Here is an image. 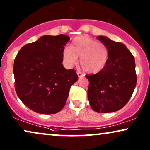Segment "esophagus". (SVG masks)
<instances>
[{"mask_svg": "<svg viewBox=\"0 0 150 150\" xmlns=\"http://www.w3.org/2000/svg\"><path fill=\"white\" fill-rule=\"evenodd\" d=\"M77 76H78V77H84V74L80 73V72H79V71L77 72Z\"/></svg>", "mask_w": 150, "mask_h": 150, "instance_id": "34e87169", "label": "esophagus"}]
</instances>
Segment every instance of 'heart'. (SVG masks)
<instances>
[{"mask_svg": "<svg viewBox=\"0 0 150 150\" xmlns=\"http://www.w3.org/2000/svg\"><path fill=\"white\" fill-rule=\"evenodd\" d=\"M109 56L107 45L87 36L75 37L71 47H65L62 52V57L66 66H71L76 64L79 57L82 69L91 74L99 73L105 67Z\"/></svg>", "mask_w": 150, "mask_h": 150, "instance_id": "1", "label": "heart"}]
</instances>
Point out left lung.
<instances>
[{
  "instance_id": "1",
  "label": "left lung",
  "mask_w": 150,
  "mask_h": 150,
  "mask_svg": "<svg viewBox=\"0 0 150 150\" xmlns=\"http://www.w3.org/2000/svg\"><path fill=\"white\" fill-rule=\"evenodd\" d=\"M97 39L107 45L109 56L101 71L86 75L89 81V104L96 112H115L127 103L136 87L135 59L123 43L105 36H98Z\"/></svg>"
}]
</instances>
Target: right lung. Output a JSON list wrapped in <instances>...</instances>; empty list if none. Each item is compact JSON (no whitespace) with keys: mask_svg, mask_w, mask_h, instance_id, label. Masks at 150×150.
Segmentation results:
<instances>
[{"mask_svg":"<svg viewBox=\"0 0 150 150\" xmlns=\"http://www.w3.org/2000/svg\"><path fill=\"white\" fill-rule=\"evenodd\" d=\"M69 40L65 35L42 36L22 47L15 58L16 94L35 112L53 114L61 111L70 88L78 79L75 70H66L62 64V52Z\"/></svg>","mask_w":150,"mask_h":150,"instance_id":"add662e5","label":"right lung"}]
</instances>
